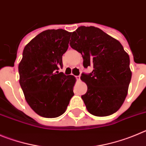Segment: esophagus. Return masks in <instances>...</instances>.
Instances as JSON below:
<instances>
[{"instance_id":"1","label":"esophagus","mask_w":146,"mask_h":146,"mask_svg":"<svg viewBox=\"0 0 146 146\" xmlns=\"http://www.w3.org/2000/svg\"><path fill=\"white\" fill-rule=\"evenodd\" d=\"M76 79H77V81H80V78H81V76H76Z\"/></svg>"}]
</instances>
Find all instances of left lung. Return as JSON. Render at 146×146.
<instances>
[{"mask_svg": "<svg viewBox=\"0 0 146 146\" xmlns=\"http://www.w3.org/2000/svg\"><path fill=\"white\" fill-rule=\"evenodd\" d=\"M70 46L82 54L84 68L92 66L81 79L87 85L81 96L96 116L114 113L124 103L132 78L129 57L120 42L98 27L81 26L72 33Z\"/></svg>", "mask_w": 146, "mask_h": 146, "instance_id": "left-lung-1", "label": "left lung"}]
</instances>
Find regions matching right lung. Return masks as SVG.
<instances>
[{"label": "right lung", "mask_w": 146, "mask_h": 146, "mask_svg": "<svg viewBox=\"0 0 146 146\" xmlns=\"http://www.w3.org/2000/svg\"><path fill=\"white\" fill-rule=\"evenodd\" d=\"M70 35L62 29L47 30L32 39L23 51L19 84L29 106L42 117L63 114L74 95L76 78L58 71Z\"/></svg>", "instance_id": "1"}]
</instances>
